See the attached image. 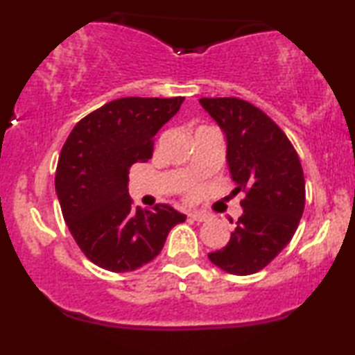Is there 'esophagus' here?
Wrapping results in <instances>:
<instances>
[{
	"mask_svg": "<svg viewBox=\"0 0 355 355\" xmlns=\"http://www.w3.org/2000/svg\"><path fill=\"white\" fill-rule=\"evenodd\" d=\"M189 216H191L193 221H198V223L205 221L208 218L207 213H203V211H191V213H189Z\"/></svg>",
	"mask_w": 355,
	"mask_h": 355,
	"instance_id": "esophagus-1",
	"label": "esophagus"
}]
</instances>
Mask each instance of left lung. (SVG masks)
Wrapping results in <instances>:
<instances>
[{
    "label": "left lung",
    "mask_w": 355,
    "mask_h": 355,
    "mask_svg": "<svg viewBox=\"0 0 355 355\" xmlns=\"http://www.w3.org/2000/svg\"><path fill=\"white\" fill-rule=\"evenodd\" d=\"M200 105L226 135L232 192L245 193L230 242L208 259L231 275H254L289 244L302 218L300 159L279 125L249 101L225 96L200 98Z\"/></svg>",
    "instance_id": "left-lung-1"
}]
</instances>
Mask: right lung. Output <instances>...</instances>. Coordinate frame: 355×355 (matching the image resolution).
Segmentation results:
<instances>
[{"instance_id":"right-lung-1","label":"right lung","mask_w":355,"mask_h":355,"mask_svg":"<svg viewBox=\"0 0 355 355\" xmlns=\"http://www.w3.org/2000/svg\"><path fill=\"white\" fill-rule=\"evenodd\" d=\"M184 96L113 100L92 111L62 145L55 186L64 221L84 255L114 273L137 270L162 252L186 215L157 203L134 210L129 168L148 162L153 137L178 113Z\"/></svg>"}]
</instances>
